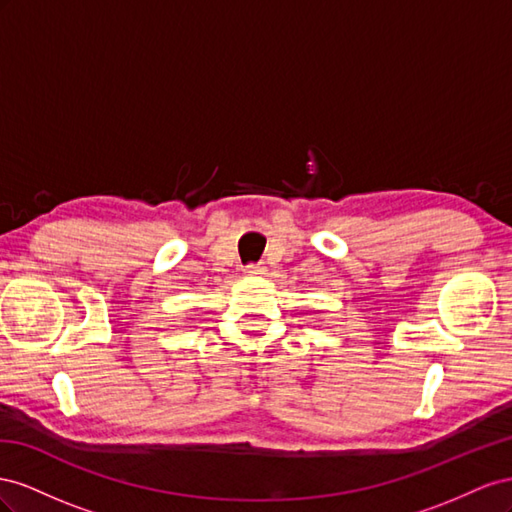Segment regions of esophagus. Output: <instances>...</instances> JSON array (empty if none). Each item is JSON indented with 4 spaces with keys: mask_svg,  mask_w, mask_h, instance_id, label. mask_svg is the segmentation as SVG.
<instances>
[{
    "mask_svg": "<svg viewBox=\"0 0 512 512\" xmlns=\"http://www.w3.org/2000/svg\"><path fill=\"white\" fill-rule=\"evenodd\" d=\"M244 272H246V274H255V276H259V274H264V272H266V266H264V264H248V266L244 268Z\"/></svg>",
    "mask_w": 512,
    "mask_h": 512,
    "instance_id": "obj_1",
    "label": "esophagus"
}]
</instances>
